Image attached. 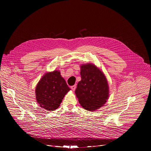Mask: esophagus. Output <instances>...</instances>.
Instances as JSON below:
<instances>
[{"instance_id": "1", "label": "esophagus", "mask_w": 151, "mask_h": 151, "mask_svg": "<svg viewBox=\"0 0 151 151\" xmlns=\"http://www.w3.org/2000/svg\"><path fill=\"white\" fill-rule=\"evenodd\" d=\"M76 85H73V86H72V87H71V88H72V90L73 91H75V89H76Z\"/></svg>"}]
</instances>
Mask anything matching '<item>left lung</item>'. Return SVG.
I'll use <instances>...</instances> for the list:
<instances>
[{
    "instance_id": "8db88e82",
    "label": "left lung",
    "mask_w": 151,
    "mask_h": 151,
    "mask_svg": "<svg viewBox=\"0 0 151 151\" xmlns=\"http://www.w3.org/2000/svg\"><path fill=\"white\" fill-rule=\"evenodd\" d=\"M81 81L75 90L76 97L84 109L94 111L103 106L109 97V87L103 72L93 64L81 67Z\"/></svg>"
}]
</instances>
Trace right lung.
<instances>
[{"label": "right lung", "mask_w": 151, "mask_h": 151, "mask_svg": "<svg viewBox=\"0 0 151 151\" xmlns=\"http://www.w3.org/2000/svg\"><path fill=\"white\" fill-rule=\"evenodd\" d=\"M70 89L58 71L47 73L42 78L36 88V97L39 106L48 111L60 106L64 96Z\"/></svg>", "instance_id": "add662e5"}]
</instances>
